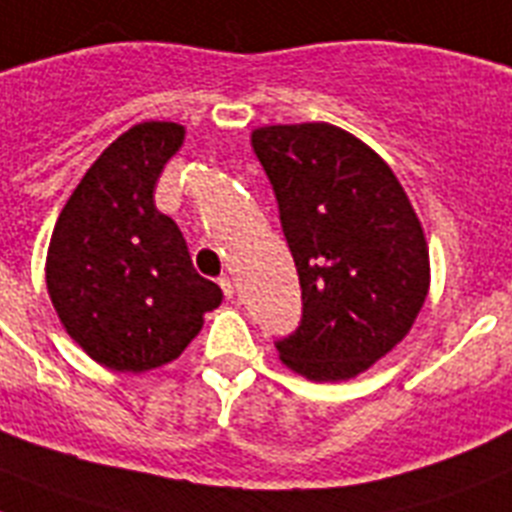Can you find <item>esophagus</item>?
I'll return each mask as SVG.
<instances>
[{"label": "esophagus", "mask_w": 512, "mask_h": 512, "mask_svg": "<svg viewBox=\"0 0 512 512\" xmlns=\"http://www.w3.org/2000/svg\"><path fill=\"white\" fill-rule=\"evenodd\" d=\"M218 283H221L223 296H226V299H234V281H231L229 276H221L218 278Z\"/></svg>", "instance_id": "esophagus-1"}]
</instances>
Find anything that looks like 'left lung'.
<instances>
[{"label": "left lung", "instance_id": "obj_1", "mask_svg": "<svg viewBox=\"0 0 512 512\" xmlns=\"http://www.w3.org/2000/svg\"><path fill=\"white\" fill-rule=\"evenodd\" d=\"M302 286V320L276 341L315 382L349 380L414 325L429 289L422 223L390 166L333 124L252 132Z\"/></svg>", "mask_w": 512, "mask_h": 512}]
</instances>
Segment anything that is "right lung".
I'll return each instance as SVG.
<instances>
[{"instance_id": "obj_1", "label": "right lung", "mask_w": 512, "mask_h": 512, "mask_svg": "<svg viewBox=\"0 0 512 512\" xmlns=\"http://www.w3.org/2000/svg\"><path fill=\"white\" fill-rule=\"evenodd\" d=\"M182 140L174 122L119 135L85 171L51 234V304L85 354L117 372L174 362L223 299L192 268L182 231L153 197Z\"/></svg>"}]
</instances>
